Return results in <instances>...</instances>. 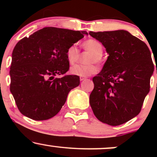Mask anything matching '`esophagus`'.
<instances>
[{
  "label": "esophagus",
  "mask_w": 157,
  "mask_h": 157,
  "mask_svg": "<svg viewBox=\"0 0 157 157\" xmlns=\"http://www.w3.org/2000/svg\"><path fill=\"white\" fill-rule=\"evenodd\" d=\"M86 77H80V81H83L84 80H86Z\"/></svg>",
  "instance_id": "obj_1"
}]
</instances>
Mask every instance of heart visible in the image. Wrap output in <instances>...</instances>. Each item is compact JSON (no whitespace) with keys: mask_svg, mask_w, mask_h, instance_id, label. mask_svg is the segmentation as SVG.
<instances>
[{"mask_svg":"<svg viewBox=\"0 0 157 157\" xmlns=\"http://www.w3.org/2000/svg\"><path fill=\"white\" fill-rule=\"evenodd\" d=\"M82 47L86 51L92 53L90 57L89 63H100L102 62V54L103 52V47L100 42L94 39H89L84 41L82 44ZM80 51L75 45H71L67 48L66 57L70 64H75L78 62L80 59ZM97 71L96 65L91 63L86 66L82 65H75L70 68V72L71 75L80 77H89L94 75Z\"/></svg>","mask_w":157,"mask_h":157,"instance_id":"b5f03b06","label":"heart"}]
</instances>
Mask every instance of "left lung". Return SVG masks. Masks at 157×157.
<instances>
[{"label":"left lung","instance_id":"obj_1","mask_svg":"<svg viewBox=\"0 0 157 157\" xmlns=\"http://www.w3.org/2000/svg\"><path fill=\"white\" fill-rule=\"evenodd\" d=\"M89 35L109 54L102 71L93 78L90 105L100 121L122 125L137 116L150 91L154 73L151 52L143 41L125 30Z\"/></svg>","mask_w":157,"mask_h":157}]
</instances>
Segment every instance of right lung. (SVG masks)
Masks as SVG:
<instances>
[{
	"mask_svg": "<svg viewBox=\"0 0 157 157\" xmlns=\"http://www.w3.org/2000/svg\"><path fill=\"white\" fill-rule=\"evenodd\" d=\"M88 35L55 27H45L16 44L12 55L10 91L23 115L34 120L55 116L71 89L80 85L69 68L67 48Z\"/></svg>",
	"mask_w": 157,
	"mask_h": 157,
	"instance_id": "1",
	"label": "right lung"
}]
</instances>
